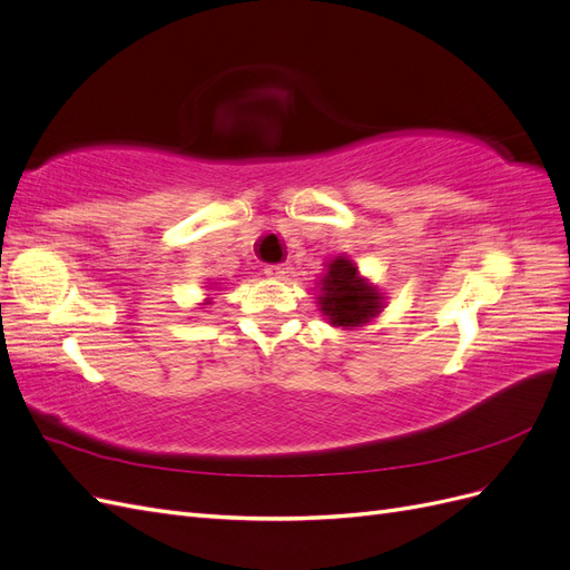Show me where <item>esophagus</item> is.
<instances>
[{
	"label": "esophagus",
	"mask_w": 570,
	"mask_h": 570,
	"mask_svg": "<svg viewBox=\"0 0 570 570\" xmlns=\"http://www.w3.org/2000/svg\"><path fill=\"white\" fill-rule=\"evenodd\" d=\"M264 273L268 275V278H283V275L287 273V266L285 264H268L264 268Z\"/></svg>",
	"instance_id": "esophagus-1"
}]
</instances>
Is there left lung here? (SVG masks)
<instances>
[{"label": "left lung", "mask_w": 570, "mask_h": 570, "mask_svg": "<svg viewBox=\"0 0 570 570\" xmlns=\"http://www.w3.org/2000/svg\"><path fill=\"white\" fill-rule=\"evenodd\" d=\"M321 312L333 325L356 327L381 314L383 297L361 278L350 258L337 256L321 281Z\"/></svg>", "instance_id": "left-lung-1"}]
</instances>
